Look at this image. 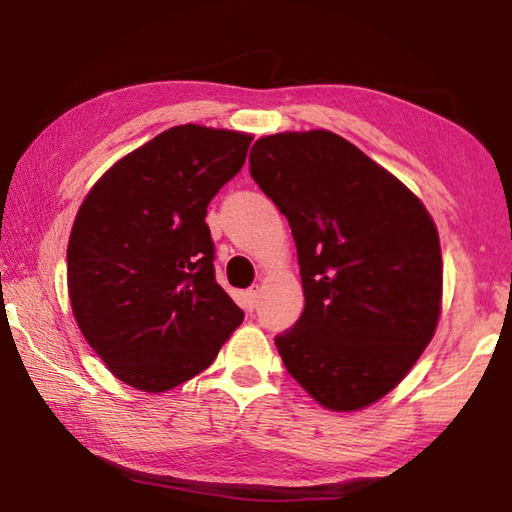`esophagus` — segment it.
Segmentation results:
<instances>
[{
    "label": "esophagus",
    "instance_id": "1",
    "mask_svg": "<svg viewBox=\"0 0 512 512\" xmlns=\"http://www.w3.org/2000/svg\"><path fill=\"white\" fill-rule=\"evenodd\" d=\"M259 293H262V289H259L257 284H255V287H250V289L246 291V298H248V307H250V309H253V307L257 305V300H259Z\"/></svg>",
    "mask_w": 512,
    "mask_h": 512
}]
</instances>
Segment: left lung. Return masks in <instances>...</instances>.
Listing matches in <instances>:
<instances>
[{"instance_id":"obj_1","label":"left lung","mask_w":512,"mask_h":512,"mask_svg":"<svg viewBox=\"0 0 512 512\" xmlns=\"http://www.w3.org/2000/svg\"><path fill=\"white\" fill-rule=\"evenodd\" d=\"M248 160L291 225L305 289L296 325L275 336L284 368L327 409H363L436 332V225L400 180L329 131L262 137Z\"/></svg>"}]
</instances>
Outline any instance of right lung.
I'll use <instances>...</instances> for the list:
<instances>
[{
    "label": "right lung",
    "mask_w": 512,
    "mask_h": 512,
    "mask_svg": "<svg viewBox=\"0 0 512 512\" xmlns=\"http://www.w3.org/2000/svg\"><path fill=\"white\" fill-rule=\"evenodd\" d=\"M253 137L169 128L103 173L76 214L67 287L85 341L146 393L185 384L244 320L214 277L205 216Z\"/></svg>",
    "instance_id": "1"
}]
</instances>
